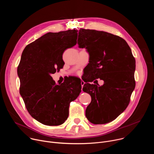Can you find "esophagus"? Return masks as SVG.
Masks as SVG:
<instances>
[{
    "label": "esophagus",
    "instance_id": "1",
    "mask_svg": "<svg viewBox=\"0 0 154 154\" xmlns=\"http://www.w3.org/2000/svg\"><path fill=\"white\" fill-rule=\"evenodd\" d=\"M84 84H85V82H84L83 80H81V85H82V88H83Z\"/></svg>",
    "mask_w": 154,
    "mask_h": 154
}]
</instances>
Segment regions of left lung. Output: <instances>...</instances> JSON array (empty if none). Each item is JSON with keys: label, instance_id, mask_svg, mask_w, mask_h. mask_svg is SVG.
I'll return each mask as SVG.
<instances>
[{"label": "left lung", "instance_id": "8db88e82", "mask_svg": "<svg viewBox=\"0 0 154 154\" xmlns=\"http://www.w3.org/2000/svg\"><path fill=\"white\" fill-rule=\"evenodd\" d=\"M77 43L90 55L86 71L91 79L83 88L91 97L86 117L94 124L110 122L130 102L135 87V59L124 39L108 32L80 29ZM97 78L104 80L103 85L87 83Z\"/></svg>", "mask_w": 154, "mask_h": 154}]
</instances>
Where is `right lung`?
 Returning <instances> with one entry per match:
<instances>
[{"label":"right lung","instance_id":"obj_1","mask_svg":"<svg viewBox=\"0 0 154 154\" xmlns=\"http://www.w3.org/2000/svg\"><path fill=\"white\" fill-rule=\"evenodd\" d=\"M77 30L49 32L28 45L17 67L19 93L29 114L46 125H59L69 116L70 103L82 89L81 80L70 77L56 85L52 74L63 68V54L77 44Z\"/></svg>","mask_w":154,"mask_h":154}]
</instances>
